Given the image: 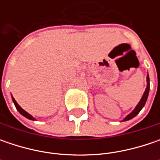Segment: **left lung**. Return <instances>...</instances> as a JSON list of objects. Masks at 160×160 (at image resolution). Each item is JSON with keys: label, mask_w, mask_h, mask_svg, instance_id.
Masks as SVG:
<instances>
[{"label": "left lung", "mask_w": 160, "mask_h": 160, "mask_svg": "<svg viewBox=\"0 0 160 160\" xmlns=\"http://www.w3.org/2000/svg\"><path fill=\"white\" fill-rule=\"evenodd\" d=\"M149 92H150V77H149V74H148V75H147V87H146V89H145L144 93H143V95L142 97V99L140 100V102H139L138 104L136 105V107L134 108V109L132 110L131 113L128 114L122 121H127V120L132 119V118H133L136 115H138L139 112L142 110V108L144 107L146 101H147V99H148Z\"/></svg>", "instance_id": "1"}]
</instances>
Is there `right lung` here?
<instances>
[{
	"label": "right lung",
	"mask_w": 160,
	"mask_h": 160,
	"mask_svg": "<svg viewBox=\"0 0 160 160\" xmlns=\"http://www.w3.org/2000/svg\"><path fill=\"white\" fill-rule=\"evenodd\" d=\"M11 98H12V101H13V103H14V105H15L16 108L18 109V111L21 114L22 116H24L25 118H28V119H30V120H35V118H34L33 116H31V115H30V114H28L27 111H25V110H24V109H23V108H22L18 104V102H16L15 99L13 98V96H11Z\"/></svg>",
	"instance_id": "1"
}]
</instances>
